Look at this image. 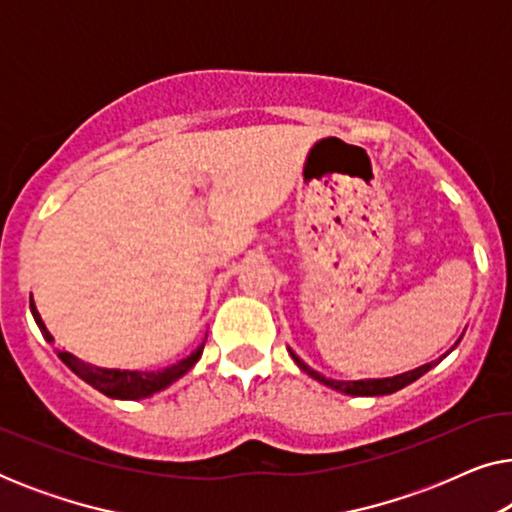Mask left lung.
I'll use <instances>...</instances> for the list:
<instances>
[{
	"mask_svg": "<svg viewBox=\"0 0 512 512\" xmlns=\"http://www.w3.org/2000/svg\"><path fill=\"white\" fill-rule=\"evenodd\" d=\"M291 352V349H289ZM293 361L298 363V368L303 370V373H307L310 377H314V380L326 384V387H331L335 391H342V394L347 396H384V394H394V391L408 387V384H412L415 380H419L424 373H429V370L436 366V361L433 363H426V366H419L415 370H408V373H401L396 377H384V380H356V382H342V380H328V377H324L321 373H317V370H312L307 363H303L296 356V352H291Z\"/></svg>",
	"mask_w": 512,
	"mask_h": 512,
	"instance_id": "left-lung-1",
	"label": "left lung"
}]
</instances>
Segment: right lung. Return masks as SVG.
<instances>
[{"label": "right lung", "instance_id": "right-lung-1", "mask_svg": "<svg viewBox=\"0 0 512 512\" xmlns=\"http://www.w3.org/2000/svg\"><path fill=\"white\" fill-rule=\"evenodd\" d=\"M30 310H32L34 321H37L39 331L44 333V338L48 342H53V335L48 333L44 321H41L32 296H30ZM202 349H205V345H200L191 356H186V359L174 363V366L163 368V370H151V373H144V370L97 368V366H90V363H83L81 359H76V356H72L69 352H58V356L65 361V366L72 368L74 373L81 377L83 382H88L90 387L102 391L104 396L123 398V401H137V398L153 396L156 391L170 387V384L177 382L181 375H186L188 370L198 363V359L202 356Z\"/></svg>", "mask_w": 512, "mask_h": 512}]
</instances>
